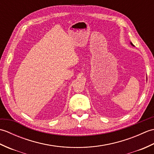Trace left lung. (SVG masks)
Returning a JSON list of instances; mask_svg holds the SVG:
<instances>
[{"instance_id": "8db88e82", "label": "left lung", "mask_w": 154, "mask_h": 154, "mask_svg": "<svg viewBox=\"0 0 154 154\" xmlns=\"http://www.w3.org/2000/svg\"><path fill=\"white\" fill-rule=\"evenodd\" d=\"M131 44H132V45H133V44H132V43H131Z\"/></svg>"}]
</instances>
